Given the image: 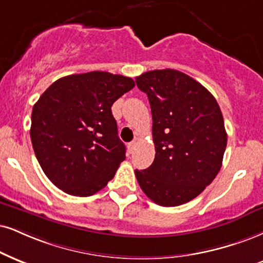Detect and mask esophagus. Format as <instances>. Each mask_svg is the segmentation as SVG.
Instances as JSON below:
<instances>
[{
    "instance_id": "34e87169",
    "label": "esophagus",
    "mask_w": 263,
    "mask_h": 263,
    "mask_svg": "<svg viewBox=\"0 0 263 263\" xmlns=\"http://www.w3.org/2000/svg\"><path fill=\"white\" fill-rule=\"evenodd\" d=\"M135 146H137V142H135V141L129 142V144H128V150H129V152H133V151H134Z\"/></svg>"
}]
</instances>
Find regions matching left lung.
<instances>
[{
	"label": "left lung",
	"instance_id": "1",
	"mask_svg": "<svg viewBox=\"0 0 263 263\" xmlns=\"http://www.w3.org/2000/svg\"><path fill=\"white\" fill-rule=\"evenodd\" d=\"M152 113L155 160L135 170L155 203L179 206L200 195L222 167L227 146L218 103L195 79L176 69L150 70L135 79Z\"/></svg>",
	"mask_w": 263,
	"mask_h": 263
}]
</instances>
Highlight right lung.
<instances>
[{
	"label": "right lung",
	"instance_id": "add662e5",
	"mask_svg": "<svg viewBox=\"0 0 263 263\" xmlns=\"http://www.w3.org/2000/svg\"><path fill=\"white\" fill-rule=\"evenodd\" d=\"M132 78L89 72L61 78L32 107V148L46 177L73 196L103 189L125 160L111 107Z\"/></svg>",
	"mask_w": 263,
	"mask_h": 263
}]
</instances>
